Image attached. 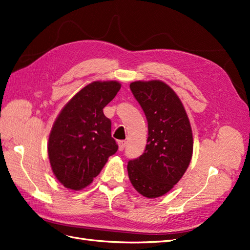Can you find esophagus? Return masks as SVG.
Instances as JSON below:
<instances>
[{"label":"esophagus","instance_id":"esophagus-1","mask_svg":"<svg viewBox=\"0 0 250 250\" xmlns=\"http://www.w3.org/2000/svg\"><path fill=\"white\" fill-rule=\"evenodd\" d=\"M125 144H126V142L124 141V140L118 141V149H119V151H123L125 149Z\"/></svg>","mask_w":250,"mask_h":250}]
</instances>
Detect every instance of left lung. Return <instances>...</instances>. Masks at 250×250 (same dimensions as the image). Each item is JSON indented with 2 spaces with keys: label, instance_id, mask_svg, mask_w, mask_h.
I'll use <instances>...</instances> for the list:
<instances>
[{
  "label": "left lung",
  "instance_id": "left-lung-1",
  "mask_svg": "<svg viewBox=\"0 0 250 250\" xmlns=\"http://www.w3.org/2000/svg\"><path fill=\"white\" fill-rule=\"evenodd\" d=\"M130 88L145 113L148 138L143 154L127 164L128 178L142 196L158 198L171 190L188 168L191 126L180 99L165 82L135 81Z\"/></svg>",
  "mask_w": 250,
  "mask_h": 250
}]
</instances>
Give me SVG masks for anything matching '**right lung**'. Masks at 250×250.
<instances>
[{
    "mask_svg": "<svg viewBox=\"0 0 250 250\" xmlns=\"http://www.w3.org/2000/svg\"><path fill=\"white\" fill-rule=\"evenodd\" d=\"M122 84L94 81L80 89L62 109L48 139L53 174L64 188H86L103 169L118 145L111 137V120L103 108L114 99Z\"/></svg>",
    "mask_w": 250,
    "mask_h": 250,
    "instance_id": "1",
    "label": "right lung"
}]
</instances>
